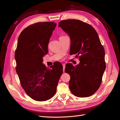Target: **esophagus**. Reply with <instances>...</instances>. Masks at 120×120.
<instances>
[{
    "mask_svg": "<svg viewBox=\"0 0 120 120\" xmlns=\"http://www.w3.org/2000/svg\"><path fill=\"white\" fill-rule=\"evenodd\" d=\"M63 71L64 72V70H65V68H66V64H63Z\"/></svg>",
    "mask_w": 120,
    "mask_h": 120,
    "instance_id": "34e87169",
    "label": "esophagus"
}]
</instances>
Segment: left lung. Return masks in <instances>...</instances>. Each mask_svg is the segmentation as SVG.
<instances>
[{"instance_id":"obj_1","label":"left lung","mask_w":120,"mask_h":120,"mask_svg":"<svg viewBox=\"0 0 120 120\" xmlns=\"http://www.w3.org/2000/svg\"><path fill=\"white\" fill-rule=\"evenodd\" d=\"M59 26L70 37L71 54L80 61L75 67L66 65L71 92L78 97L91 96L99 88L106 69L105 49L99 35L92 25L79 20H61Z\"/></svg>"}]
</instances>
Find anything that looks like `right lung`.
<instances>
[{
    "instance_id": "right-lung-1",
    "label": "right lung",
    "mask_w": 120,
    "mask_h": 120,
    "mask_svg": "<svg viewBox=\"0 0 120 120\" xmlns=\"http://www.w3.org/2000/svg\"><path fill=\"white\" fill-rule=\"evenodd\" d=\"M56 25L54 22L30 25L22 31L18 39L14 56L16 71L25 92L37 101H45L54 96L63 72L62 64L59 63L50 68L42 63Z\"/></svg>"
}]
</instances>
